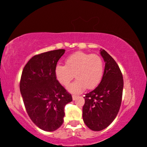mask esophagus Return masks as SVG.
Here are the masks:
<instances>
[{"instance_id": "1", "label": "esophagus", "mask_w": 147, "mask_h": 147, "mask_svg": "<svg viewBox=\"0 0 147 147\" xmlns=\"http://www.w3.org/2000/svg\"><path fill=\"white\" fill-rule=\"evenodd\" d=\"M77 97H78V96L74 95V94H73V100H75L77 98Z\"/></svg>"}]
</instances>
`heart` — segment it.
<instances>
[{
    "label": "heart",
    "mask_w": 147,
    "mask_h": 147,
    "mask_svg": "<svg viewBox=\"0 0 147 147\" xmlns=\"http://www.w3.org/2000/svg\"><path fill=\"white\" fill-rule=\"evenodd\" d=\"M104 73V62L96 54L77 52L69 56L65 65L58 64L55 68L56 78L61 85L67 86L73 79L77 78L67 87L74 94L82 93L88 88L93 89L102 80Z\"/></svg>",
    "instance_id": "heart-1"
}]
</instances>
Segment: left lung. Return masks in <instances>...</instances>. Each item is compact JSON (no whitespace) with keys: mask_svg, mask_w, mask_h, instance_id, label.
I'll list each match as a JSON object with an SVG mask.
<instances>
[{"mask_svg":"<svg viewBox=\"0 0 147 147\" xmlns=\"http://www.w3.org/2000/svg\"><path fill=\"white\" fill-rule=\"evenodd\" d=\"M105 68L100 83L86 94L83 120L93 131L104 130L113 121L120 109L123 90V74L119 65L106 51L100 50Z\"/></svg>","mask_w":147,"mask_h":147,"instance_id":"obj_1","label":"left lung"}]
</instances>
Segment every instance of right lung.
<instances>
[{
	"label": "right lung",
	"mask_w": 147,
	"mask_h": 147,
	"mask_svg": "<svg viewBox=\"0 0 147 147\" xmlns=\"http://www.w3.org/2000/svg\"><path fill=\"white\" fill-rule=\"evenodd\" d=\"M65 51L54 50L33 56L22 73L20 91L27 113L44 131H53L60 127L65 106L73 100L55 75L57 63Z\"/></svg>",
	"instance_id": "obj_1"
}]
</instances>
